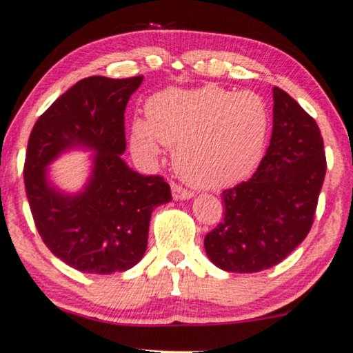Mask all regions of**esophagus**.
<instances>
[{
	"mask_svg": "<svg viewBox=\"0 0 353 353\" xmlns=\"http://www.w3.org/2000/svg\"><path fill=\"white\" fill-rule=\"evenodd\" d=\"M171 189H172V197L176 199V200H185V199L194 197V192L184 189V187L179 185V184H176V182H172Z\"/></svg>",
	"mask_w": 353,
	"mask_h": 353,
	"instance_id": "34e87169",
	"label": "esophagus"
}]
</instances>
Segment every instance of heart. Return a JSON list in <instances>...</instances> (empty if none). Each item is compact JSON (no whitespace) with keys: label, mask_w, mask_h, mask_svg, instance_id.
I'll return each instance as SVG.
<instances>
[{"label":"heart","mask_w":353,"mask_h":353,"mask_svg":"<svg viewBox=\"0 0 353 353\" xmlns=\"http://www.w3.org/2000/svg\"><path fill=\"white\" fill-rule=\"evenodd\" d=\"M270 115L256 92L218 86L168 89L146 104V122L132 127V148L153 159L159 143L174 148V164L190 184L221 189L243 181L261 161Z\"/></svg>","instance_id":"1"}]
</instances>
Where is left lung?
Instances as JSON below:
<instances>
[{
  "mask_svg": "<svg viewBox=\"0 0 353 353\" xmlns=\"http://www.w3.org/2000/svg\"><path fill=\"white\" fill-rule=\"evenodd\" d=\"M325 168L316 120L275 86L270 145L251 179L221 192L225 218L203 241L210 261L239 274L282 262L313 226Z\"/></svg>",
  "mask_w": 353,
  "mask_h": 353,
  "instance_id": "obj_1",
  "label": "left lung"
}]
</instances>
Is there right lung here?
<instances>
[{
  "label": "right lung",
  "mask_w": 353,
  "mask_h": 353,
  "mask_svg": "<svg viewBox=\"0 0 353 353\" xmlns=\"http://www.w3.org/2000/svg\"><path fill=\"white\" fill-rule=\"evenodd\" d=\"M143 77H89L61 94L35 122L24 163V184L35 228L65 264L86 274L132 269L148 244L151 212L171 200L161 176L132 171L125 151V107ZM83 144L97 151L81 194L48 185L45 168L61 150Z\"/></svg>",
  "instance_id": "right-lung-1"
}]
</instances>
